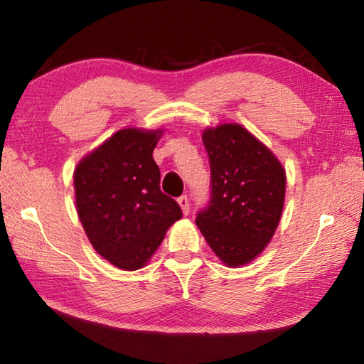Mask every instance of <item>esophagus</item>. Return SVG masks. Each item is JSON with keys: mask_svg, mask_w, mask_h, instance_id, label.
Returning a JSON list of instances; mask_svg holds the SVG:
<instances>
[{"mask_svg": "<svg viewBox=\"0 0 364 364\" xmlns=\"http://www.w3.org/2000/svg\"><path fill=\"white\" fill-rule=\"evenodd\" d=\"M178 204H180V207H181L183 215H188L189 213V199H188V196L178 197Z\"/></svg>", "mask_w": 364, "mask_h": 364, "instance_id": "obj_1", "label": "esophagus"}]
</instances>
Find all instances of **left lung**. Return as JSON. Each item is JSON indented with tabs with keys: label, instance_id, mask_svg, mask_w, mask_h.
I'll return each mask as SVG.
<instances>
[{
	"label": "left lung",
	"instance_id": "obj_1",
	"mask_svg": "<svg viewBox=\"0 0 364 364\" xmlns=\"http://www.w3.org/2000/svg\"><path fill=\"white\" fill-rule=\"evenodd\" d=\"M212 197L196 225L226 267L247 264L262 254L279 225L286 170L260 139L239 123L205 128Z\"/></svg>",
	"mask_w": 364,
	"mask_h": 364
}]
</instances>
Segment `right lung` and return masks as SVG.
I'll return each mask as SVG.
<instances>
[{"mask_svg":"<svg viewBox=\"0 0 364 364\" xmlns=\"http://www.w3.org/2000/svg\"><path fill=\"white\" fill-rule=\"evenodd\" d=\"M164 130L122 128L80 160L73 171L78 218L91 245L114 267L143 268L181 208L160 191L154 162Z\"/></svg>","mask_w":364,"mask_h":364,"instance_id":"right-lung-1","label":"right lung"}]
</instances>
